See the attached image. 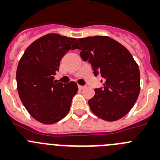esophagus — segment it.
I'll return each mask as SVG.
<instances>
[{"instance_id": "1", "label": "esophagus", "mask_w": 160, "mask_h": 160, "mask_svg": "<svg viewBox=\"0 0 160 160\" xmlns=\"http://www.w3.org/2000/svg\"><path fill=\"white\" fill-rule=\"evenodd\" d=\"M86 88V86H80V85H78V89L79 90H83V89Z\"/></svg>"}]
</instances>
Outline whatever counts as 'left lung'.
<instances>
[{
  "mask_svg": "<svg viewBox=\"0 0 160 160\" xmlns=\"http://www.w3.org/2000/svg\"><path fill=\"white\" fill-rule=\"evenodd\" d=\"M71 49H80L94 75L100 73L103 78V88L94 89L95 94L88 101L91 111L109 122L125 116L140 91L139 69L128 49L107 36L79 38Z\"/></svg>",
  "mask_w": 160,
  "mask_h": 160,
  "instance_id": "left-lung-1",
  "label": "left lung"
}]
</instances>
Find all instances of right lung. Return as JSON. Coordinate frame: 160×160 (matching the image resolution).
Returning a JSON list of instances; mask_svg holds the SVG:
<instances>
[{
    "mask_svg": "<svg viewBox=\"0 0 160 160\" xmlns=\"http://www.w3.org/2000/svg\"><path fill=\"white\" fill-rule=\"evenodd\" d=\"M76 38L49 33L25 49L17 69V86L21 101L31 116L43 124H53L70 111L78 92L74 82L53 81L59 63Z\"/></svg>",
    "mask_w": 160,
    "mask_h": 160,
    "instance_id": "add662e5",
    "label": "right lung"
}]
</instances>
